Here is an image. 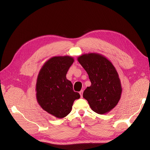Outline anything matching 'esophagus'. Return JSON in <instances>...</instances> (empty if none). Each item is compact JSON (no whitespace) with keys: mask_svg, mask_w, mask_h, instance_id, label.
<instances>
[{"mask_svg":"<svg viewBox=\"0 0 150 150\" xmlns=\"http://www.w3.org/2000/svg\"><path fill=\"white\" fill-rule=\"evenodd\" d=\"M79 94H80V96H81V98L83 97V91L81 90V91L79 92Z\"/></svg>","mask_w":150,"mask_h":150,"instance_id":"obj_1","label":"esophagus"}]
</instances>
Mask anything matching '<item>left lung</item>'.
<instances>
[{
  "mask_svg": "<svg viewBox=\"0 0 150 150\" xmlns=\"http://www.w3.org/2000/svg\"><path fill=\"white\" fill-rule=\"evenodd\" d=\"M91 83L83 93L89 106L99 115L108 113L118 103L122 88L118 73L110 61L98 53L84 54L78 57Z\"/></svg>",
  "mask_w": 150,
  "mask_h": 150,
  "instance_id": "obj_1",
  "label": "left lung"
}]
</instances>
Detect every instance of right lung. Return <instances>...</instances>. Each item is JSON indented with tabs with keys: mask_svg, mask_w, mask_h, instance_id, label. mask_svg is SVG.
I'll list each match as a JSON object with an SVG mask.
<instances>
[{
	"mask_svg": "<svg viewBox=\"0 0 150 150\" xmlns=\"http://www.w3.org/2000/svg\"><path fill=\"white\" fill-rule=\"evenodd\" d=\"M74 61L69 56L52 57L44 63L38 76L35 91L38 104L49 114L59 119L69 114L74 101L80 98L66 78Z\"/></svg>",
	"mask_w": 150,
	"mask_h": 150,
	"instance_id": "obj_1",
	"label": "right lung"
}]
</instances>
